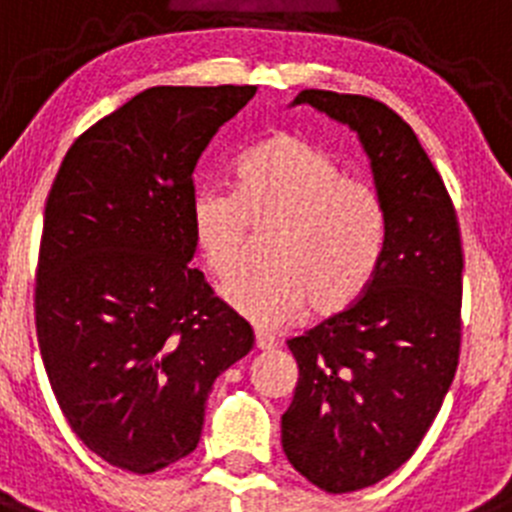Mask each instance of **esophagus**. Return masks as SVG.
Wrapping results in <instances>:
<instances>
[{
	"instance_id": "obj_1",
	"label": "esophagus",
	"mask_w": 512,
	"mask_h": 512,
	"mask_svg": "<svg viewBox=\"0 0 512 512\" xmlns=\"http://www.w3.org/2000/svg\"><path fill=\"white\" fill-rule=\"evenodd\" d=\"M253 341H256V348H259V351H274V348H277V338L264 333V330H256Z\"/></svg>"
}]
</instances>
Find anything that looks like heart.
Listing matches in <instances>:
<instances>
[{"label":"heart","instance_id":"1","mask_svg":"<svg viewBox=\"0 0 512 512\" xmlns=\"http://www.w3.org/2000/svg\"><path fill=\"white\" fill-rule=\"evenodd\" d=\"M194 243L220 282L248 266L251 228L269 230L271 269L233 284L230 305L259 325H282L310 305L333 318L366 295L384 251V207L328 148L271 133L233 166V194L200 189L189 205Z\"/></svg>","mask_w":512,"mask_h":512}]
</instances>
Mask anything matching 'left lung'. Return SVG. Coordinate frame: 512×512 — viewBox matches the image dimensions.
I'll use <instances>...</instances> for the list:
<instances>
[{"instance_id": "left-lung-1", "label": "left lung", "mask_w": 512, "mask_h": 512, "mask_svg": "<svg viewBox=\"0 0 512 512\" xmlns=\"http://www.w3.org/2000/svg\"><path fill=\"white\" fill-rule=\"evenodd\" d=\"M359 135L384 207V251L356 305L287 341L300 379L282 415L289 464L333 495L400 469L443 405L461 346V233L441 174L387 104L305 89Z\"/></svg>"}]
</instances>
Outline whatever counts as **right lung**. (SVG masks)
Wrapping results in <instances>:
<instances>
[{"instance_id": "add662e5", "label": "right lung", "mask_w": 512, "mask_h": 512, "mask_svg": "<svg viewBox=\"0 0 512 512\" xmlns=\"http://www.w3.org/2000/svg\"><path fill=\"white\" fill-rule=\"evenodd\" d=\"M253 94H135L74 140L45 202L40 356L76 436L125 472L192 454L212 382L253 348L251 325L189 266L192 171Z\"/></svg>"}]
</instances>
